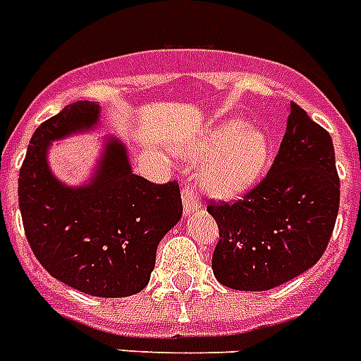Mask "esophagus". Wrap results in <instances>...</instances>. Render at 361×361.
I'll list each match as a JSON object with an SVG mask.
<instances>
[{"mask_svg":"<svg viewBox=\"0 0 361 361\" xmlns=\"http://www.w3.org/2000/svg\"><path fill=\"white\" fill-rule=\"evenodd\" d=\"M181 198H183V209H185L187 215L195 213L198 207H200V198H198V192H196V187L185 185L181 189Z\"/></svg>","mask_w":361,"mask_h":361,"instance_id":"1","label":"esophagus"}]
</instances>
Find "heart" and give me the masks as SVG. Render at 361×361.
I'll list each match as a JSON object with an SVG mask.
<instances>
[{
    "label": "heart",
    "mask_w": 361,
    "mask_h": 361,
    "mask_svg": "<svg viewBox=\"0 0 361 361\" xmlns=\"http://www.w3.org/2000/svg\"><path fill=\"white\" fill-rule=\"evenodd\" d=\"M189 157H209L202 171V183L213 195L231 198L259 180L269 159V140L256 128L230 122L190 146Z\"/></svg>",
    "instance_id": "heart-1"
}]
</instances>
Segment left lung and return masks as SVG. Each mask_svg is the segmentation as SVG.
Returning a JSON list of instances; mask_svg holds the SVG:
<instances>
[{
	"instance_id": "1",
	"label": "left lung",
	"mask_w": 361,
	"mask_h": 361,
	"mask_svg": "<svg viewBox=\"0 0 361 361\" xmlns=\"http://www.w3.org/2000/svg\"><path fill=\"white\" fill-rule=\"evenodd\" d=\"M339 209L332 137L291 102L271 169L235 202L211 200L219 226L213 274L239 291L282 286L321 259Z\"/></svg>"
}]
</instances>
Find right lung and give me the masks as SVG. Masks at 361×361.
<instances>
[{"mask_svg":"<svg viewBox=\"0 0 361 361\" xmlns=\"http://www.w3.org/2000/svg\"><path fill=\"white\" fill-rule=\"evenodd\" d=\"M98 111L78 102L38 126L20 169V211L29 247L51 276L92 297H130L150 282L157 245L181 219L183 204L178 181L152 183L133 174L116 140L90 185L70 189L55 180L48 145L94 126Z\"/></svg>","mask_w":361,"mask_h":361,"instance_id":"1","label":"right lung"}]
</instances>
